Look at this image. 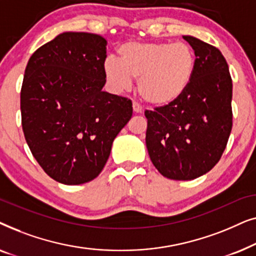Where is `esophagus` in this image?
Returning <instances> with one entry per match:
<instances>
[{
    "label": "esophagus",
    "mask_w": 256,
    "mask_h": 256,
    "mask_svg": "<svg viewBox=\"0 0 256 256\" xmlns=\"http://www.w3.org/2000/svg\"><path fill=\"white\" fill-rule=\"evenodd\" d=\"M132 112H134L135 114H141L142 113V107L140 106L138 104L132 102Z\"/></svg>",
    "instance_id": "34e87169"
}]
</instances>
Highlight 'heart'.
<instances>
[{"label":"heart","instance_id":"b5f03b06","mask_svg":"<svg viewBox=\"0 0 256 256\" xmlns=\"http://www.w3.org/2000/svg\"><path fill=\"white\" fill-rule=\"evenodd\" d=\"M118 59L107 57L104 73L115 92H124L138 79L140 96L156 107L170 106L186 93L197 59L185 42H130L118 48Z\"/></svg>","mask_w":256,"mask_h":256}]
</instances>
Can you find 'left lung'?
Returning <instances> with one entry per match:
<instances>
[{
	"instance_id": "left-lung-1",
	"label": "left lung",
	"mask_w": 256,
	"mask_h": 256,
	"mask_svg": "<svg viewBox=\"0 0 256 256\" xmlns=\"http://www.w3.org/2000/svg\"><path fill=\"white\" fill-rule=\"evenodd\" d=\"M194 48L197 66L186 93L166 107L146 110V144L160 174L191 180L219 162L232 130V79L218 48L183 36Z\"/></svg>"
}]
</instances>
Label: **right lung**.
<instances>
[{
	"label": "right lung",
	"mask_w": 256,
	"mask_h": 256,
	"mask_svg": "<svg viewBox=\"0 0 256 256\" xmlns=\"http://www.w3.org/2000/svg\"><path fill=\"white\" fill-rule=\"evenodd\" d=\"M106 45L99 34L68 31L28 62L20 90L24 136L43 170L62 184L99 176L132 118L130 100L102 90Z\"/></svg>",
	"instance_id": "obj_1"
}]
</instances>
